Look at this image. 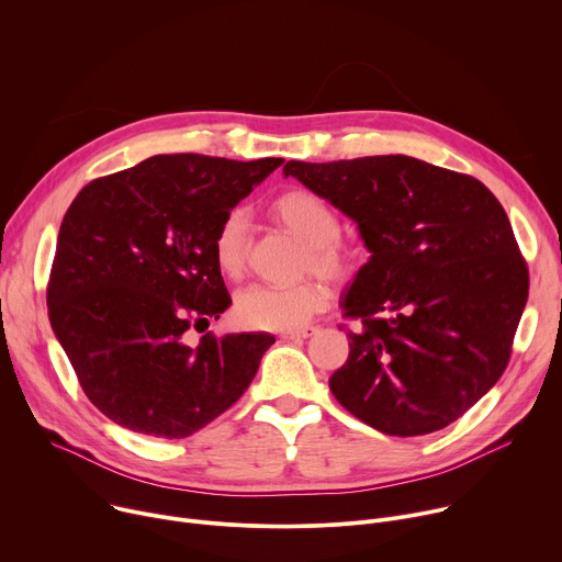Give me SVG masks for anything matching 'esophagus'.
I'll use <instances>...</instances> for the list:
<instances>
[{
	"mask_svg": "<svg viewBox=\"0 0 562 562\" xmlns=\"http://www.w3.org/2000/svg\"><path fill=\"white\" fill-rule=\"evenodd\" d=\"M317 333L315 326H307V328H301V330H288V333H281V339H307L313 337Z\"/></svg>",
	"mask_w": 562,
	"mask_h": 562,
	"instance_id": "1",
	"label": "esophagus"
}]
</instances>
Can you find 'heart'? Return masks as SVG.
Wrapping results in <instances>:
<instances>
[{"mask_svg": "<svg viewBox=\"0 0 562 562\" xmlns=\"http://www.w3.org/2000/svg\"><path fill=\"white\" fill-rule=\"evenodd\" d=\"M270 212L305 243V270L313 268L333 281H344L355 272V252L337 238L339 218L324 199L307 190H288L274 199ZM247 245L249 216L243 207H232L216 225L212 240L214 261L223 274H243ZM328 288L315 279L294 285H252L238 294L236 317L255 330H299L328 303Z\"/></svg>", "mask_w": 562, "mask_h": 562, "instance_id": "b5f03b06", "label": "heart"}]
</instances>
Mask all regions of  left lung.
Instances as JSON below:
<instances>
[{"instance_id":"obj_1","label":"left lung","mask_w":562,"mask_h":562,"mask_svg":"<svg viewBox=\"0 0 562 562\" xmlns=\"http://www.w3.org/2000/svg\"><path fill=\"white\" fill-rule=\"evenodd\" d=\"M370 252L341 301L361 319L330 378L363 424L413 438L464 415L509 363L529 272L507 212L473 176L411 156L283 167Z\"/></svg>"}]
</instances>
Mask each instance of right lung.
I'll list each match as a JSON object with an SVG mask.
<instances>
[{"mask_svg":"<svg viewBox=\"0 0 562 562\" xmlns=\"http://www.w3.org/2000/svg\"><path fill=\"white\" fill-rule=\"evenodd\" d=\"M283 158L151 156L91 180L59 225L46 292L50 328L91 404L115 424L180 440L255 380L268 333L203 335L232 299L216 225Z\"/></svg>","mask_w":562,"mask_h":562,"instance_id":"1","label":"right lung"}]
</instances>
